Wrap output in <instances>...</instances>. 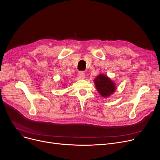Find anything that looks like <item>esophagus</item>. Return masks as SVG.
Instances as JSON below:
<instances>
[{"instance_id":"1","label":"esophagus","mask_w":160,"mask_h":160,"mask_svg":"<svg viewBox=\"0 0 160 160\" xmlns=\"http://www.w3.org/2000/svg\"><path fill=\"white\" fill-rule=\"evenodd\" d=\"M78 78L80 79H83L85 78V74L83 71H80L78 74Z\"/></svg>"}]
</instances>
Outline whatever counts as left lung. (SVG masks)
Here are the masks:
<instances>
[{
  "label": "left lung",
  "mask_w": 160,
  "mask_h": 160,
  "mask_svg": "<svg viewBox=\"0 0 160 160\" xmlns=\"http://www.w3.org/2000/svg\"><path fill=\"white\" fill-rule=\"evenodd\" d=\"M94 82L97 91L104 97H109L115 90V83L104 74H99Z\"/></svg>",
  "instance_id": "8db88e82"
}]
</instances>
